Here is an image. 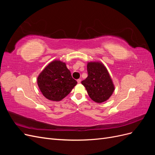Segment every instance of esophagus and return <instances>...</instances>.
<instances>
[{"instance_id":"obj_1","label":"esophagus","mask_w":155,"mask_h":155,"mask_svg":"<svg viewBox=\"0 0 155 155\" xmlns=\"http://www.w3.org/2000/svg\"><path fill=\"white\" fill-rule=\"evenodd\" d=\"M77 81H78V83H81V80L80 79H78V80H77Z\"/></svg>"}]
</instances>
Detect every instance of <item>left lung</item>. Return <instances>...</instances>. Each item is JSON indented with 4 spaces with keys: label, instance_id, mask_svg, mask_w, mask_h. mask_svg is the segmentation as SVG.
<instances>
[{
    "label": "left lung",
    "instance_id": "left-lung-1",
    "mask_svg": "<svg viewBox=\"0 0 155 155\" xmlns=\"http://www.w3.org/2000/svg\"><path fill=\"white\" fill-rule=\"evenodd\" d=\"M88 77L81 81L91 99L98 104L104 102L114 91V85L105 65L101 62H88Z\"/></svg>",
    "mask_w": 155,
    "mask_h": 155
}]
</instances>
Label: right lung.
<instances>
[{"instance_id":"right-lung-1","label":"right lung","mask_w":155,"mask_h":155,"mask_svg":"<svg viewBox=\"0 0 155 155\" xmlns=\"http://www.w3.org/2000/svg\"><path fill=\"white\" fill-rule=\"evenodd\" d=\"M37 85L43 95L51 101L62 100L77 85L66 64L60 60L50 63L37 78Z\"/></svg>"}]
</instances>
